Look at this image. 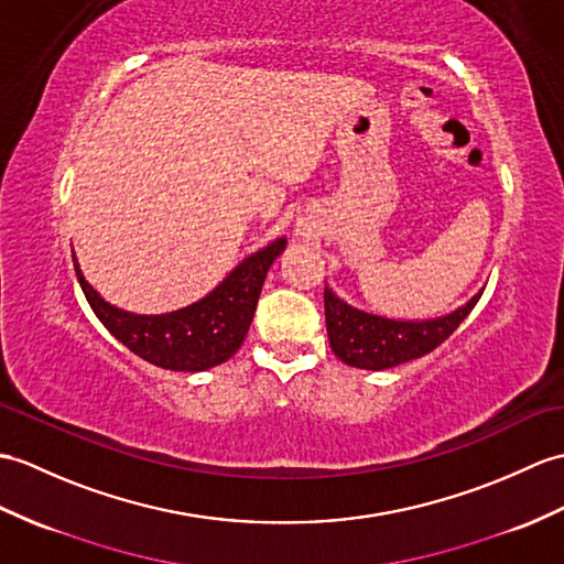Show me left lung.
I'll use <instances>...</instances> for the list:
<instances>
[{"mask_svg":"<svg viewBox=\"0 0 564 564\" xmlns=\"http://www.w3.org/2000/svg\"><path fill=\"white\" fill-rule=\"evenodd\" d=\"M480 295L482 291L470 297L464 307L444 314V317L401 322L352 307L326 285V334H329V344L336 358L350 365V368L389 370L401 362L423 358L442 341H447L456 326L476 307Z\"/></svg>","mask_w":564,"mask_h":564,"instance_id":"left-lung-1","label":"left lung"}]
</instances>
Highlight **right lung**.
I'll list each match as a JSON object with an SVG mask.
<instances>
[{
    "label": "right lung",
    "mask_w": 564,
    "mask_h": 564,
    "mask_svg": "<svg viewBox=\"0 0 564 564\" xmlns=\"http://www.w3.org/2000/svg\"><path fill=\"white\" fill-rule=\"evenodd\" d=\"M283 250L285 238L273 240L235 267L206 297L167 314H134L105 303L84 279L76 259L74 269L90 310L117 341L155 368L204 372L232 358L242 346L267 271Z\"/></svg>",
    "instance_id": "1"
}]
</instances>
